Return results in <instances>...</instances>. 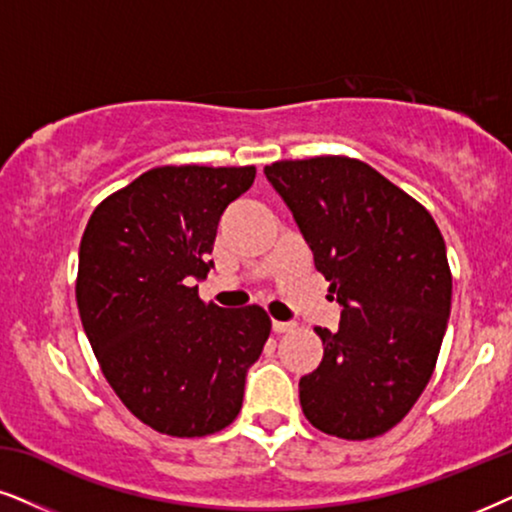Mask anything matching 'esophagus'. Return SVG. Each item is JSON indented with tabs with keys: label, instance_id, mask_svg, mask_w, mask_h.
<instances>
[{
	"label": "esophagus",
	"instance_id": "1",
	"mask_svg": "<svg viewBox=\"0 0 512 512\" xmlns=\"http://www.w3.org/2000/svg\"><path fill=\"white\" fill-rule=\"evenodd\" d=\"M271 328H274V333H288V331H293L295 328V323H288V321H271Z\"/></svg>",
	"mask_w": 512,
	"mask_h": 512
}]
</instances>
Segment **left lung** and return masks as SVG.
<instances>
[{
    "instance_id": "left-lung-1",
    "label": "left lung",
    "mask_w": 512,
    "mask_h": 512,
    "mask_svg": "<svg viewBox=\"0 0 512 512\" xmlns=\"http://www.w3.org/2000/svg\"><path fill=\"white\" fill-rule=\"evenodd\" d=\"M342 304L314 328L319 368L300 378L316 430L371 439L392 430L435 371L451 312V269L435 219L371 165L347 155L264 167Z\"/></svg>"
}]
</instances>
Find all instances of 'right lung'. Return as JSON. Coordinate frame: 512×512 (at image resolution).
<instances>
[{"instance_id":"1","label":"right lung","mask_w":512,"mask_h":512,"mask_svg":"<svg viewBox=\"0 0 512 512\" xmlns=\"http://www.w3.org/2000/svg\"><path fill=\"white\" fill-rule=\"evenodd\" d=\"M255 167H153L103 198L80 243L75 297L101 373L141 423L205 437L234 423L271 319L257 304L203 302L226 205Z\"/></svg>"}]
</instances>
